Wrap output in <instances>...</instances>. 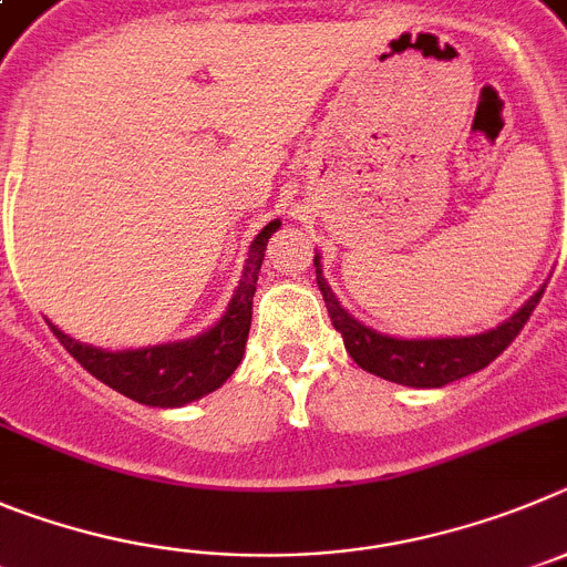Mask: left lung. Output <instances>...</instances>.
Listing matches in <instances>:
<instances>
[{
    "label": "left lung",
    "instance_id": "left-lung-1",
    "mask_svg": "<svg viewBox=\"0 0 567 567\" xmlns=\"http://www.w3.org/2000/svg\"><path fill=\"white\" fill-rule=\"evenodd\" d=\"M313 265L316 282H319L324 305H328V316L344 339L347 353L353 355L361 370L404 386H443L449 381H457L488 367L517 339V333L523 330L525 321L532 319L534 308L545 293V288H539L512 319L488 330V333L463 336V339H392V336H381L364 328L347 313L336 302L330 285L321 277L319 257H313Z\"/></svg>",
    "mask_w": 567,
    "mask_h": 567
}]
</instances>
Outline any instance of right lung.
Segmentation results:
<instances>
[{
	"mask_svg": "<svg viewBox=\"0 0 567 567\" xmlns=\"http://www.w3.org/2000/svg\"><path fill=\"white\" fill-rule=\"evenodd\" d=\"M277 228L279 220H274L257 234L251 251H248L243 282H239L237 293L228 305V313L197 339L110 353V350H99V347L70 339L53 324H50V330L90 375H95L106 386L132 398L137 404L183 406L195 398L208 395V392L226 384V379H231V372L243 361L248 330H251V305L259 265L265 259V246Z\"/></svg>",
	"mask_w": 567,
	"mask_h": 567,
	"instance_id": "1",
	"label": "right lung"
}]
</instances>
